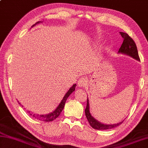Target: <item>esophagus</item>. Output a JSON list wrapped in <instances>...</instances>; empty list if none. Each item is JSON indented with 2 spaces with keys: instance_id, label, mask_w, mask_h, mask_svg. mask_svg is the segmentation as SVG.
<instances>
[{
  "instance_id": "34e87169",
  "label": "esophagus",
  "mask_w": 148,
  "mask_h": 148,
  "mask_svg": "<svg viewBox=\"0 0 148 148\" xmlns=\"http://www.w3.org/2000/svg\"><path fill=\"white\" fill-rule=\"evenodd\" d=\"M87 79L85 77H82L81 78H79L78 82H77V85L79 87H84L85 85H87Z\"/></svg>"
}]
</instances>
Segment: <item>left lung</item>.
I'll use <instances>...</instances> for the list:
<instances>
[{
	"label": "left lung",
	"instance_id": "8db88e82",
	"mask_svg": "<svg viewBox=\"0 0 148 148\" xmlns=\"http://www.w3.org/2000/svg\"><path fill=\"white\" fill-rule=\"evenodd\" d=\"M121 36L122 37L123 39V41L122 42V45L119 49V52L122 53H125L131 56V57L136 59L137 60H140V58L138 56L137 48H136V45L135 44V41L133 39L129 36L127 34L123 33V32H120ZM85 116L87 117V119L88 120V123L92 128L95 129V130H109V129H112L115 127H117L118 125H120L122 122L120 123H118L116 124H112V125H106V124H102V123L98 122L94 118L91 116L89 111V103H88V100L87 98V107L85 110Z\"/></svg>",
	"mask_w": 148,
	"mask_h": 148
}]
</instances>
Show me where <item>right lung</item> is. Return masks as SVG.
Wrapping results in <instances>:
<instances>
[{
  "label": "right lung",
  "mask_w": 148,
  "mask_h": 148,
  "mask_svg": "<svg viewBox=\"0 0 148 148\" xmlns=\"http://www.w3.org/2000/svg\"><path fill=\"white\" fill-rule=\"evenodd\" d=\"M33 26H34V25H33ZM75 87H76V84H74L71 88H70L68 92L66 93L65 96H64L63 100L61 101L60 104L59 105V106L57 107V108H56V109L53 112H51V113H49L48 114H45V115L42 114H42H34V113H33V112L28 111V112L29 113V114L30 115V116H32V117H34V119L39 120L40 121H43V122H51V121L54 120L56 118H58L59 116H60V114H61V111H63V109L64 108V106H65L66 99L68 98L69 95L75 90ZM19 104H20V103H19Z\"/></svg>",
  "instance_id": "obj_1"
}]
</instances>
